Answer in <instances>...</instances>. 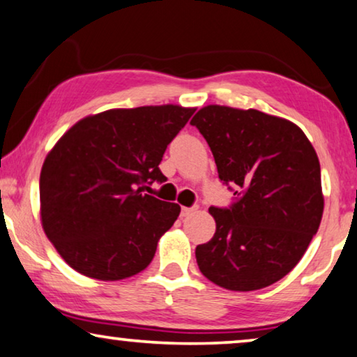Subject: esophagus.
Returning <instances> with one entry per match:
<instances>
[{
	"label": "esophagus",
	"mask_w": 357,
	"mask_h": 357,
	"mask_svg": "<svg viewBox=\"0 0 357 357\" xmlns=\"http://www.w3.org/2000/svg\"><path fill=\"white\" fill-rule=\"evenodd\" d=\"M198 211V206H192V208H182V213H180V214H182V218H187V216H192V214L193 213H197Z\"/></svg>",
	"instance_id": "esophagus-1"
}]
</instances>
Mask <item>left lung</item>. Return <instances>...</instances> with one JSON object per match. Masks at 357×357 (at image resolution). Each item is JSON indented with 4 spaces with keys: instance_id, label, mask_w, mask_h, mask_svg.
Instances as JSON below:
<instances>
[{
    "instance_id": "left-lung-1",
    "label": "left lung",
    "mask_w": 357,
    "mask_h": 357,
    "mask_svg": "<svg viewBox=\"0 0 357 357\" xmlns=\"http://www.w3.org/2000/svg\"><path fill=\"white\" fill-rule=\"evenodd\" d=\"M211 148L219 178L236 187L229 208H209L213 238L195 250L199 271L229 291L284 278L319 231L320 162L299 126L255 109L206 105L190 121Z\"/></svg>"
}]
</instances>
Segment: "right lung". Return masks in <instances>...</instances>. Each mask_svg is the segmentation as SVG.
<instances>
[{
  "label": "right lung",
  "mask_w": 357,
  "mask_h": 357,
  "mask_svg": "<svg viewBox=\"0 0 357 357\" xmlns=\"http://www.w3.org/2000/svg\"><path fill=\"white\" fill-rule=\"evenodd\" d=\"M195 109H112L71 126L40 172V219L48 241L81 275L119 281L153 261L177 203L143 193L165 182L159 164Z\"/></svg>",
  "instance_id": "obj_1"
}]
</instances>
